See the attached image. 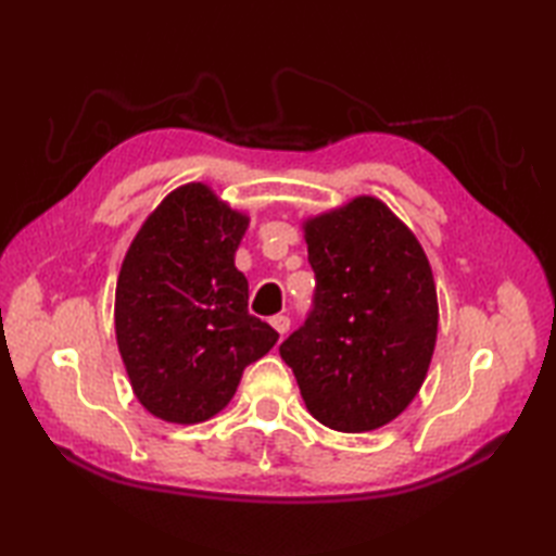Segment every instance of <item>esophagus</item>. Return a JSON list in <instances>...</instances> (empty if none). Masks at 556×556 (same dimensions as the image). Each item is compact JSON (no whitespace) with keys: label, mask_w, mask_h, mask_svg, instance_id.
I'll return each mask as SVG.
<instances>
[{"label":"esophagus","mask_w":556,"mask_h":556,"mask_svg":"<svg viewBox=\"0 0 556 556\" xmlns=\"http://www.w3.org/2000/svg\"><path fill=\"white\" fill-rule=\"evenodd\" d=\"M269 325L275 327L281 337H285V334L289 332V325H291V320H289L287 315H275V317H269Z\"/></svg>","instance_id":"obj_1"}]
</instances>
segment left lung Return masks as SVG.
I'll return each instance as SVG.
<instances>
[{
    "label": "left lung",
    "mask_w": 556,
    "mask_h": 556,
    "mask_svg": "<svg viewBox=\"0 0 556 556\" xmlns=\"http://www.w3.org/2000/svg\"><path fill=\"white\" fill-rule=\"evenodd\" d=\"M315 311L279 346L305 408L339 432L392 422L428 377L440 305L430 260L384 200L356 195L301 224Z\"/></svg>",
    "instance_id": "left-lung-1"
}]
</instances>
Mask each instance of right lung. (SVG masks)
I'll return each instance as SVG.
<instances>
[{
	"mask_svg": "<svg viewBox=\"0 0 556 556\" xmlns=\"http://www.w3.org/2000/svg\"><path fill=\"white\" fill-rule=\"evenodd\" d=\"M251 217L203 181L176 186L140 224L116 277L114 332L152 416L195 425L227 408L245 365L279 334L248 313L233 257Z\"/></svg>",
	"mask_w": 556,
	"mask_h": 556,
	"instance_id": "right-lung-1",
	"label": "right lung"
}]
</instances>
